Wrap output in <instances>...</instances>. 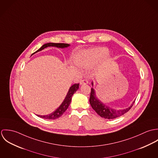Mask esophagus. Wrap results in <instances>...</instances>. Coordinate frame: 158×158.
<instances>
[{
  "instance_id": "34e87169",
  "label": "esophagus",
  "mask_w": 158,
  "mask_h": 158,
  "mask_svg": "<svg viewBox=\"0 0 158 158\" xmlns=\"http://www.w3.org/2000/svg\"><path fill=\"white\" fill-rule=\"evenodd\" d=\"M88 81L87 80H83L81 81L80 82V85H86V84H88Z\"/></svg>"
}]
</instances>
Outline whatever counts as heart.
<instances>
[{
  "instance_id": "heart-1",
  "label": "heart",
  "mask_w": 158,
  "mask_h": 158,
  "mask_svg": "<svg viewBox=\"0 0 158 158\" xmlns=\"http://www.w3.org/2000/svg\"><path fill=\"white\" fill-rule=\"evenodd\" d=\"M108 53L105 47L94 48L83 51L77 56V62L81 68L89 69L97 64Z\"/></svg>"
}]
</instances>
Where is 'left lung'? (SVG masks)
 I'll return each instance as SVG.
<instances>
[{
  "mask_svg": "<svg viewBox=\"0 0 158 158\" xmlns=\"http://www.w3.org/2000/svg\"><path fill=\"white\" fill-rule=\"evenodd\" d=\"M94 83L92 82V86L93 87ZM135 101H134L132 104L127 108L122 109V110H115L110 107L109 106L106 105L102 101H100L96 95L95 90L93 88H91L90 92L89 102L90 105L93 110L97 113L100 117H103L107 119H114L120 117L127 113L133 106V104Z\"/></svg>",
  "mask_w": 158,
  "mask_h": 158,
  "instance_id": "8db88e82",
  "label": "left lung"
}]
</instances>
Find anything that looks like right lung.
<instances>
[{"label":"right lung","instance_id":"add662e5","mask_svg":"<svg viewBox=\"0 0 158 158\" xmlns=\"http://www.w3.org/2000/svg\"><path fill=\"white\" fill-rule=\"evenodd\" d=\"M69 46H70V44H69L49 43L45 44L43 45L42 47H41L35 53H37L38 52H40L42 50L44 49L45 48L48 47H57V48H67ZM79 85H80L79 83L74 84L72 86L70 87L64 100H63V102H62L61 105L55 111H53V113H50L49 114H47V115H37V116L41 117V118H44V119H48V120H53V119H56V118H58L60 117H61L63 114V113H64L66 111V110L68 109V107H69V105L71 102L72 97L73 95L76 92V91L78 90V88H79Z\"/></svg>","mask_w":158,"mask_h":158}]
</instances>
